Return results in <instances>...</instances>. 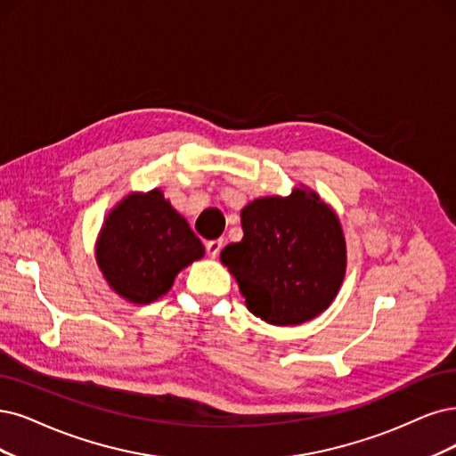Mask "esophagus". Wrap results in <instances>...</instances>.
Listing matches in <instances>:
<instances>
[{
    "instance_id": "34e87169",
    "label": "esophagus",
    "mask_w": 456,
    "mask_h": 456,
    "mask_svg": "<svg viewBox=\"0 0 456 456\" xmlns=\"http://www.w3.org/2000/svg\"><path fill=\"white\" fill-rule=\"evenodd\" d=\"M224 248V240H210L208 244H207V254H208V257H212V259H216L217 257V254H219V249Z\"/></svg>"
}]
</instances>
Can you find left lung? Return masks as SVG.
Instances as JSON below:
<instances>
[{"label": "left lung", "instance_id": "1", "mask_svg": "<svg viewBox=\"0 0 456 456\" xmlns=\"http://www.w3.org/2000/svg\"><path fill=\"white\" fill-rule=\"evenodd\" d=\"M244 237L222 249L248 310L271 325L325 312L346 276V239L334 210L312 190L261 197L240 212Z\"/></svg>", "mask_w": 456, "mask_h": 456}]
</instances>
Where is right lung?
Returning a JSON list of instances; mask_svg holds the SVG:
<instances>
[{
	"label": "right lung",
	"instance_id": "add662e5",
	"mask_svg": "<svg viewBox=\"0 0 456 456\" xmlns=\"http://www.w3.org/2000/svg\"><path fill=\"white\" fill-rule=\"evenodd\" d=\"M202 256L205 248L161 190L124 197L107 216L95 244V259L110 289L133 305L158 300L182 268Z\"/></svg>",
	"mask_w": 456,
	"mask_h": 456
}]
</instances>
